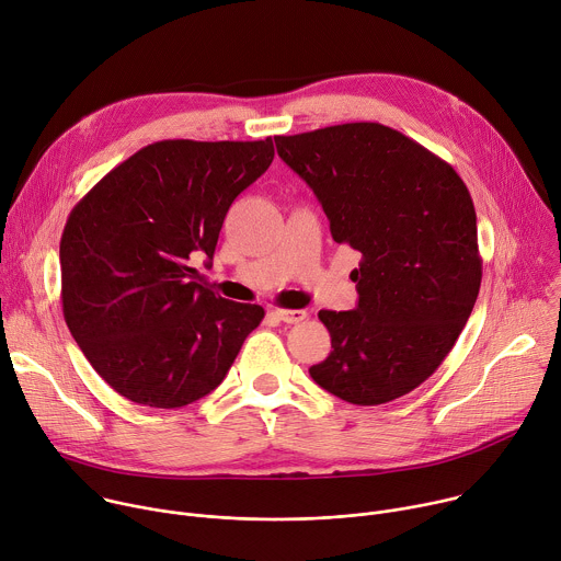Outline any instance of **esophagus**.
<instances>
[{
    "label": "esophagus",
    "mask_w": 561,
    "mask_h": 561,
    "mask_svg": "<svg viewBox=\"0 0 561 561\" xmlns=\"http://www.w3.org/2000/svg\"><path fill=\"white\" fill-rule=\"evenodd\" d=\"M271 314H275L284 324H299L306 319V310H290V308H273Z\"/></svg>",
    "instance_id": "34e87169"
}]
</instances>
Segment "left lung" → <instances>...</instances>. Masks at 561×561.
Segmentation results:
<instances>
[{
	"label": "left lung",
	"instance_id": "obj_1",
	"mask_svg": "<svg viewBox=\"0 0 561 561\" xmlns=\"http://www.w3.org/2000/svg\"><path fill=\"white\" fill-rule=\"evenodd\" d=\"M275 144L322 204L335 242L362 253L351 273L357 306L319 310L333 351L308 373L344 402H392L437 370L474 306L482 257L470 193L444 159L375 122Z\"/></svg>",
	"mask_w": 561,
	"mask_h": 561
}]
</instances>
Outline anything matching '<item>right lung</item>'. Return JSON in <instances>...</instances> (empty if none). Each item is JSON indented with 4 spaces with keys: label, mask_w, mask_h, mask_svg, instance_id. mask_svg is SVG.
I'll return each mask as SVG.
<instances>
[{
    "label": "right lung",
    "mask_w": 561,
    "mask_h": 561,
    "mask_svg": "<svg viewBox=\"0 0 561 561\" xmlns=\"http://www.w3.org/2000/svg\"><path fill=\"white\" fill-rule=\"evenodd\" d=\"M273 139L154 141L115 167L64 226L61 306L77 346L122 397L182 409L215 390L257 304L195 282L234 197L266 173Z\"/></svg>",
    "instance_id": "1"
}]
</instances>
